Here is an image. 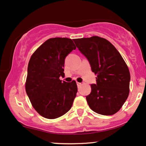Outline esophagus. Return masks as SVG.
Wrapping results in <instances>:
<instances>
[{"mask_svg": "<svg viewBox=\"0 0 146 146\" xmlns=\"http://www.w3.org/2000/svg\"><path fill=\"white\" fill-rule=\"evenodd\" d=\"M81 85H82V84L80 82H77V86H78V88H79Z\"/></svg>", "mask_w": 146, "mask_h": 146, "instance_id": "obj_1", "label": "esophagus"}]
</instances>
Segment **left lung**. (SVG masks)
<instances>
[{"instance_id": "1", "label": "left lung", "mask_w": 146, "mask_h": 146, "mask_svg": "<svg viewBox=\"0 0 146 146\" xmlns=\"http://www.w3.org/2000/svg\"><path fill=\"white\" fill-rule=\"evenodd\" d=\"M97 75L96 84L86 96L94 111L102 115L116 113L127 100L130 74L122 56L111 43L97 36L73 40Z\"/></svg>"}]
</instances>
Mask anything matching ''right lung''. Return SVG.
I'll use <instances>...</instances> for the list:
<instances>
[{
    "instance_id": "1",
    "label": "right lung",
    "mask_w": 146,
    "mask_h": 146,
    "mask_svg": "<svg viewBox=\"0 0 146 146\" xmlns=\"http://www.w3.org/2000/svg\"><path fill=\"white\" fill-rule=\"evenodd\" d=\"M76 47L72 39H48L29 61L25 91L35 110L43 117L54 119L63 116L73 105L78 86L76 81L60 80L64 76L66 56Z\"/></svg>"
}]
</instances>
